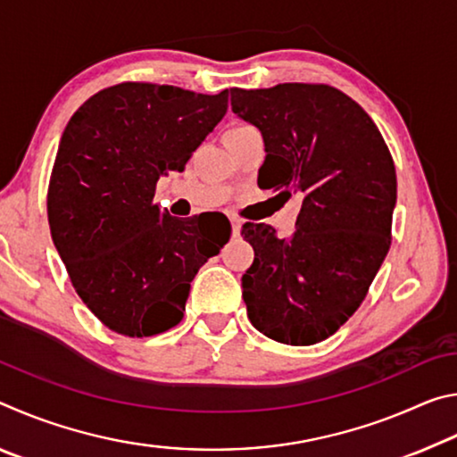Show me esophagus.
<instances>
[{
    "label": "esophagus",
    "instance_id": "34e87169",
    "mask_svg": "<svg viewBox=\"0 0 457 457\" xmlns=\"http://www.w3.org/2000/svg\"><path fill=\"white\" fill-rule=\"evenodd\" d=\"M231 231H234V236H239V231H242V221L237 218H231Z\"/></svg>",
    "mask_w": 457,
    "mask_h": 457
}]
</instances>
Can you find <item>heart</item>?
<instances>
[{
  "label": "heart",
  "instance_id": "obj_1",
  "mask_svg": "<svg viewBox=\"0 0 457 457\" xmlns=\"http://www.w3.org/2000/svg\"><path fill=\"white\" fill-rule=\"evenodd\" d=\"M245 129H252V127H247V125H234V127H231V129H228V133H226V135L242 133V130H245Z\"/></svg>",
  "mask_w": 457,
  "mask_h": 457
}]
</instances>
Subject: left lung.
Masks as SVG:
<instances>
[{
  "instance_id": "obj_1",
  "label": "left lung",
  "mask_w": 457,
  "mask_h": 457,
  "mask_svg": "<svg viewBox=\"0 0 457 457\" xmlns=\"http://www.w3.org/2000/svg\"><path fill=\"white\" fill-rule=\"evenodd\" d=\"M229 92L231 111L264 137L260 187L303 201L288 239L244 223L256 253L242 276L247 319L278 343H320L361 306L389 252L393 157L369 114L328 84Z\"/></svg>"
}]
</instances>
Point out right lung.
<instances>
[{"label":"right lung","mask_w":457,"mask_h":457,"mask_svg":"<svg viewBox=\"0 0 457 457\" xmlns=\"http://www.w3.org/2000/svg\"><path fill=\"white\" fill-rule=\"evenodd\" d=\"M228 111V92L122 82L90 96L60 138L48 187L54 245L96 319L125 337L179 324L191 280L231 228L173 218L154 204Z\"/></svg>","instance_id":"add662e5"}]
</instances>
